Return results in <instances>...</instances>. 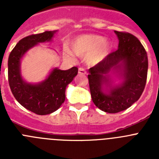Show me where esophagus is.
I'll return each instance as SVG.
<instances>
[{"mask_svg":"<svg viewBox=\"0 0 159 159\" xmlns=\"http://www.w3.org/2000/svg\"><path fill=\"white\" fill-rule=\"evenodd\" d=\"M78 72L79 74H81V75H85V74H86V71H85V69L83 68V67H80V68H79Z\"/></svg>","mask_w":159,"mask_h":159,"instance_id":"34e87169","label":"esophagus"}]
</instances>
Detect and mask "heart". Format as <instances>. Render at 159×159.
<instances>
[{
	"label": "heart",
	"instance_id": "1",
	"mask_svg": "<svg viewBox=\"0 0 159 159\" xmlns=\"http://www.w3.org/2000/svg\"><path fill=\"white\" fill-rule=\"evenodd\" d=\"M70 48L76 56L85 55V62L95 65L104 60L110 52L111 43L107 38L95 34H83L76 36L70 42ZM64 56L70 58L71 52L65 49Z\"/></svg>",
	"mask_w": 159,
	"mask_h": 159
}]
</instances>
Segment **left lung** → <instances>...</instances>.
Here are the masks:
<instances>
[{
    "instance_id": "obj_1",
    "label": "left lung",
    "mask_w": 159,
    "mask_h": 159,
    "mask_svg": "<svg viewBox=\"0 0 159 159\" xmlns=\"http://www.w3.org/2000/svg\"><path fill=\"white\" fill-rule=\"evenodd\" d=\"M119 39L116 52L110 53L88 71L90 92L95 106L102 111L118 113L139 99L147 82L148 59L138 38L115 31ZM121 80L115 84L112 75Z\"/></svg>"
}]
</instances>
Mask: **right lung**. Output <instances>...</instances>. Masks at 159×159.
Here are the masks:
<instances>
[{"label":"right lung","mask_w":159,"mask_h":159,"mask_svg":"<svg viewBox=\"0 0 159 159\" xmlns=\"http://www.w3.org/2000/svg\"><path fill=\"white\" fill-rule=\"evenodd\" d=\"M56 31L31 35L20 40L8 60L9 87L15 99L24 107L40 116L48 115L58 110L65 100L66 87L78 73V68L68 70L55 67L44 80L38 84L28 83L22 78L20 62L25 53L38 43L52 41Z\"/></svg>","instance_id":"right-lung-1"}]
</instances>
